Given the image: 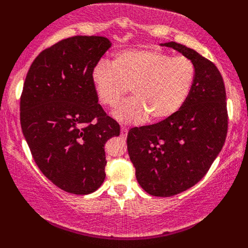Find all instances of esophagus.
<instances>
[{
    "instance_id": "esophagus-1",
    "label": "esophagus",
    "mask_w": 248,
    "mask_h": 248,
    "mask_svg": "<svg viewBox=\"0 0 248 248\" xmlns=\"http://www.w3.org/2000/svg\"><path fill=\"white\" fill-rule=\"evenodd\" d=\"M127 132H128V130H127L126 127L122 126L121 127V137L122 138H126L127 137Z\"/></svg>"
}]
</instances>
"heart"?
I'll return each instance as SVG.
<instances>
[{
	"label": "heart",
	"instance_id": "b5f03b06",
	"mask_svg": "<svg viewBox=\"0 0 248 248\" xmlns=\"http://www.w3.org/2000/svg\"><path fill=\"white\" fill-rule=\"evenodd\" d=\"M196 79L194 63L157 48L117 52L111 64L99 61L91 71L97 99L114 108L130 88L132 98L114 111L121 123L167 121L184 107Z\"/></svg>",
	"mask_w": 248,
	"mask_h": 248
}]
</instances>
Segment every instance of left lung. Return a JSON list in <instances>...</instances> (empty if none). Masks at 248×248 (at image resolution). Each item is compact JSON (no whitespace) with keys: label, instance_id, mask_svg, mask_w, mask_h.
<instances>
[{"label":"left lung","instance_id":"8db88e82","mask_svg":"<svg viewBox=\"0 0 248 248\" xmlns=\"http://www.w3.org/2000/svg\"><path fill=\"white\" fill-rule=\"evenodd\" d=\"M194 63L196 79L184 107L167 121L128 131L127 150L139 184L154 196H172L201 181L228 131L226 89L219 70L182 44H160Z\"/></svg>","mask_w":248,"mask_h":248}]
</instances>
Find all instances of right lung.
Returning <instances> with one entry per match:
<instances>
[{"mask_svg": "<svg viewBox=\"0 0 248 248\" xmlns=\"http://www.w3.org/2000/svg\"><path fill=\"white\" fill-rule=\"evenodd\" d=\"M110 46L100 36L61 40L36 57L23 83L20 123L33 160L53 184L72 194L100 187L105 143L120 135L91 81V71Z\"/></svg>", "mask_w": 248, "mask_h": 248, "instance_id": "obj_1", "label": "right lung"}]
</instances>
